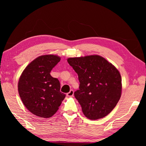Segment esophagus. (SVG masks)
I'll use <instances>...</instances> for the list:
<instances>
[{
	"instance_id": "obj_1",
	"label": "esophagus",
	"mask_w": 146,
	"mask_h": 146,
	"mask_svg": "<svg viewBox=\"0 0 146 146\" xmlns=\"http://www.w3.org/2000/svg\"><path fill=\"white\" fill-rule=\"evenodd\" d=\"M74 93V90H70V91H69V92H68V93H67V96H68V97H71V96H73Z\"/></svg>"
}]
</instances>
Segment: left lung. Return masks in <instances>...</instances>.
Returning <instances> with one entry per match:
<instances>
[{"mask_svg": "<svg viewBox=\"0 0 146 146\" xmlns=\"http://www.w3.org/2000/svg\"><path fill=\"white\" fill-rule=\"evenodd\" d=\"M68 62L78 74L80 86L74 96L84 115L91 120L108 115L121 96L122 80L119 70L99 55L69 58Z\"/></svg>", "mask_w": 146, "mask_h": 146, "instance_id": "left-lung-1", "label": "left lung"}]
</instances>
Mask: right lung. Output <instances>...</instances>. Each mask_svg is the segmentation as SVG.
<instances>
[{"mask_svg":"<svg viewBox=\"0 0 146 146\" xmlns=\"http://www.w3.org/2000/svg\"><path fill=\"white\" fill-rule=\"evenodd\" d=\"M60 61V57L54 55L39 56L25 68L19 78L20 98L28 110L37 116L52 117L65 98L60 92V81L50 74Z\"/></svg>","mask_w":146,"mask_h":146,"instance_id":"right-lung-1","label":"right lung"}]
</instances>
